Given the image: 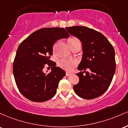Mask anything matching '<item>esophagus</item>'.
I'll use <instances>...</instances> for the list:
<instances>
[{"label": "esophagus", "instance_id": "1", "mask_svg": "<svg viewBox=\"0 0 128 128\" xmlns=\"http://www.w3.org/2000/svg\"><path fill=\"white\" fill-rule=\"evenodd\" d=\"M70 75H71V72H66V76H69Z\"/></svg>", "mask_w": 128, "mask_h": 128}]
</instances>
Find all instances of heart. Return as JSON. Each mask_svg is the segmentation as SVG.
Returning a JSON list of instances; mask_svg holds the SVG:
<instances>
[{
	"instance_id": "1",
	"label": "heart",
	"mask_w": 128,
	"mask_h": 128,
	"mask_svg": "<svg viewBox=\"0 0 128 128\" xmlns=\"http://www.w3.org/2000/svg\"><path fill=\"white\" fill-rule=\"evenodd\" d=\"M77 41H78L77 38H72L69 40V44L71 46ZM76 64H77V62L74 60L63 59L58 62V65L60 68L64 69L66 71H71L72 69L76 65Z\"/></svg>"
}]
</instances>
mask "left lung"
<instances>
[{
	"mask_svg": "<svg viewBox=\"0 0 128 128\" xmlns=\"http://www.w3.org/2000/svg\"><path fill=\"white\" fill-rule=\"evenodd\" d=\"M82 44V58L78 66L79 82L73 86L77 95L85 99L102 96L110 86L115 71L116 59L112 45L102 33L82 26L66 27Z\"/></svg>",
	"mask_w": 128,
	"mask_h": 128,
	"instance_id": "8db88e82",
	"label": "left lung"
}]
</instances>
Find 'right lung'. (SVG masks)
<instances>
[{
  "instance_id": "add662e5",
  "label": "right lung",
  "mask_w": 128,
  "mask_h": 128,
  "mask_svg": "<svg viewBox=\"0 0 128 128\" xmlns=\"http://www.w3.org/2000/svg\"><path fill=\"white\" fill-rule=\"evenodd\" d=\"M69 37L70 34L63 28H42L32 33L18 46L13 74L18 90L28 100L42 102L56 94L59 81L66 73L56 66L50 56L52 55L54 43ZM46 64L53 66L48 74L43 72Z\"/></svg>"
}]
</instances>
